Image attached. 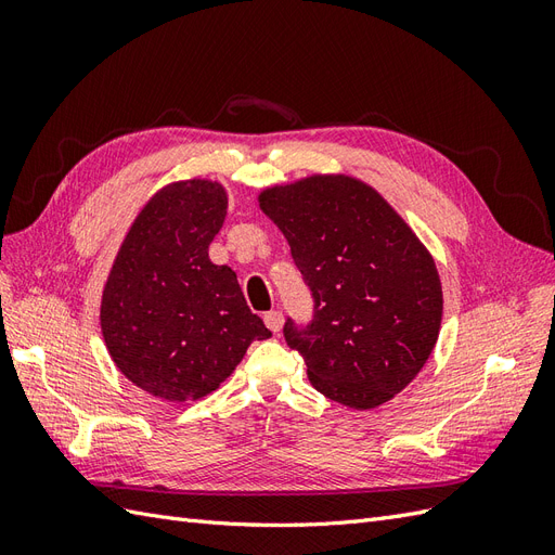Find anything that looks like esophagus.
Wrapping results in <instances>:
<instances>
[{
  "instance_id": "esophagus-1",
  "label": "esophagus",
  "mask_w": 555,
  "mask_h": 555,
  "mask_svg": "<svg viewBox=\"0 0 555 555\" xmlns=\"http://www.w3.org/2000/svg\"><path fill=\"white\" fill-rule=\"evenodd\" d=\"M263 322H266V326L271 328L273 333H278L280 328H282V322H284V314L280 312V310H271V312H266L263 314Z\"/></svg>"
}]
</instances>
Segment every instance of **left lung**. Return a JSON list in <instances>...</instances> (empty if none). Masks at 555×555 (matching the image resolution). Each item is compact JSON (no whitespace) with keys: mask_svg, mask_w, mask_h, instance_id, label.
Masks as SVG:
<instances>
[{"mask_svg":"<svg viewBox=\"0 0 555 555\" xmlns=\"http://www.w3.org/2000/svg\"><path fill=\"white\" fill-rule=\"evenodd\" d=\"M261 210L282 229L312 294V319L284 322L319 393L354 410L391 400L438 343L442 287L424 245L367 184L314 176L266 190Z\"/></svg>","mask_w":555,"mask_h":555,"instance_id":"left-lung-1","label":"left lung"}]
</instances>
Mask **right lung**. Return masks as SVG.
I'll use <instances>...</instances> for the list:
<instances>
[{
	"label": "right lung",
	"instance_id": "1",
	"mask_svg": "<svg viewBox=\"0 0 555 555\" xmlns=\"http://www.w3.org/2000/svg\"><path fill=\"white\" fill-rule=\"evenodd\" d=\"M224 215L217 182L169 184L137 217L106 282L102 333L111 357L129 382L166 402L215 391L251 343L271 338L236 273L208 259Z\"/></svg>",
	"mask_w": 555,
	"mask_h": 555
}]
</instances>
